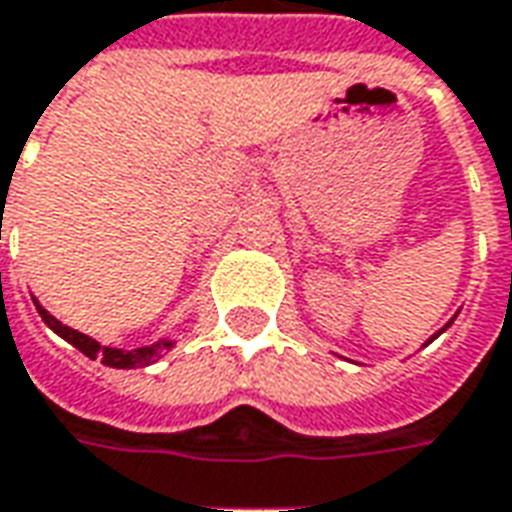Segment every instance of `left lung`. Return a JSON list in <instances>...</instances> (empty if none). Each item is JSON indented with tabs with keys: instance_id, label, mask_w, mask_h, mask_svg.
<instances>
[{
	"instance_id": "1",
	"label": "left lung",
	"mask_w": 512,
	"mask_h": 512,
	"mask_svg": "<svg viewBox=\"0 0 512 512\" xmlns=\"http://www.w3.org/2000/svg\"><path fill=\"white\" fill-rule=\"evenodd\" d=\"M449 324H452V321H449ZM449 324H446V327H449ZM446 327H443V330H446ZM441 330V332H443ZM441 332H435V335H441ZM435 335H432V338H435ZM432 338H430V341H432ZM430 341H427V343H430Z\"/></svg>"
}]
</instances>
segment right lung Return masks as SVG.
Wrapping results in <instances>:
<instances>
[{"instance_id": "right-lung-1", "label": "right lung", "mask_w": 512, "mask_h": 512, "mask_svg": "<svg viewBox=\"0 0 512 512\" xmlns=\"http://www.w3.org/2000/svg\"><path fill=\"white\" fill-rule=\"evenodd\" d=\"M35 307H38V313H41V318H44L49 330H55L57 335H60V338H66L71 346H77L85 357H91V360H102V363L110 368L152 366L155 360H160V357L166 355L171 346H174V341H166V338H163V341H155L152 346H141V349H113V346H102V343L94 341V338H88V335H82V332L71 330V327H66V324H60V321H57L55 316H49L38 302H35Z\"/></svg>"}]
</instances>
